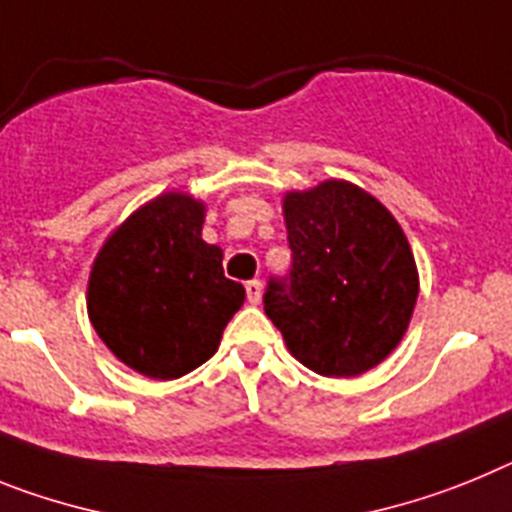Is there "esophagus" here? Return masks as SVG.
I'll return each mask as SVG.
<instances>
[{"label":"esophagus","instance_id":"34e87169","mask_svg":"<svg viewBox=\"0 0 512 512\" xmlns=\"http://www.w3.org/2000/svg\"><path fill=\"white\" fill-rule=\"evenodd\" d=\"M244 291H247V301H250V304H260V296H262V283L257 281H247L244 283Z\"/></svg>","mask_w":512,"mask_h":512}]
</instances>
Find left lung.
<instances>
[{
	"instance_id": "obj_1",
	"label": "left lung",
	"mask_w": 512,
	"mask_h": 512,
	"mask_svg": "<svg viewBox=\"0 0 512 512\" xmlns=\"http://www.w3.org/2000/svg\"><path fill=\"white\" fill-rule=\"evenodd\" d=\"M291 270L262 304L288 350L322 376H358L402 340L417 301L404 231L376 198L330 180L283 201Z\"/></svg>"
}]
</instances>
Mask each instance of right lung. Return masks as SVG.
I'll use <instances>...</instances> for the list:
<instances>
[{"label":"right lung","mask_w":512,"mask_h":512,"mask_svg":"<svg viewBox=\"0 0 512 512\" xmlns=\"http://www.w3.org/2000/svg\"><path fill=\"white\" fill-rule=\"evenodd\" d=\"M203 206L167 193L146 203L97 255L87 309L100 340L149 379H180L219 348L244 301L221 250L201 239Z\"/></svg>","instance_id":"add662e5"}]
</instances>
